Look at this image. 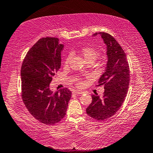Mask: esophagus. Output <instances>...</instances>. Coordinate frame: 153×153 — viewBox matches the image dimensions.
Returning <instances> with one entry per match:
<instances>
[{
	"mask_svg": "<svg viewBox=\"0 0 153 153\" xmlns=\"http://www.w3.org/2000/svg\"><path fill=\"white\" fill-rule=\"evenodd\" d=\"M74 94H76V95H80V94H83L84 92H79V91H74L73 92Z\"/></svg>",
	"mask_w": 153,
	"mask_h": 153,
	"instance_id": "obj_1",
	"label": "esophagus"
}]
</instances>
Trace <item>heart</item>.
Instances as JSON below:
<instances>
[{
    "instance_id": "1",
    "label": "heart",
    "mask_w": 153,
    "mask_h": 153,
    "mask_svg": "<svg viewBox=\"0 0 153 153\" xmlns=\"http://www.w3.org/2000/svg\"><path fill=\"white\" fill-rule=\"evenodd\" d=\"M78 52L79 53L81 54L84 58H85V59L87 61V62L90 61H95L96 58H98L99 56L98 51H97V50H95V48H93L90 47V46H85V47H82V48L79 50ZM71 58H72V54L69 53L67 56H66V58H65V61H64L65 64L68 65V63H69L70 61H71ZM76 84L77 85H78V87H81L84 85V82L82 81V79H79L78 81H77Z\"/></svg>"
}]
</instances>
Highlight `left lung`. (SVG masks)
Instances as JSON below:
<instances>
[{"mask_svg":"<svg viewBox=\"0 0 153 153\" xmlns=\"http://www.w3.org/2000/svg\"><path fill=\"white\" fill-rule=\"evenodd\" d=\"M107 46L108 62L105 72L99 79V85H104L103 96L92 95V101L86 109L91 118L105 121L121 108L129 86V66L124 51L113 36L105 32H96Z\"/></svg>","mask_w":153,"mask_h":153,"instance_id":"obj_1","label":"left lung"}]
</instances>
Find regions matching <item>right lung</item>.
<instances>
[{"label": "right lung", "mask_w": 153, "mask_h": 153, "mask_svg": "<svg viewBox=\"0 0 153 153\" xmlns=\"http://www.w3.org/2000/svg\"><path fill=\"white\" fill-rule=\"evenodd\" d=\"M63 45L56 37L39 39L29 50L22 65V97L29 112L39 122L58 123L67 111L71 92L67 88L53 92L50 83L61 64Z\"/></svg>", "instance_id": "right-lung-1"}]
</instances>
